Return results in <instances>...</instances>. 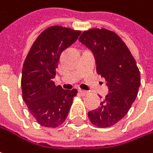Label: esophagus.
Returning <instances> with one entry per match:
<instances>
[{"mask_svg":"<svg viewBox=\"0 0 153 153\" xmlns=\"http://www.w3.org/2000/svg\"><path fill=\"white\" fill-rule=\"evenodd\" d=\"M79 93L81 96H86V95H88V91H86V90H82V89H79Z\"/></svg>","mask_w":153,"mask_h":153,"instance_id":"esophagus-1","label":"esophagus"}]
</instances>
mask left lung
<instances>
[{
    "label": "left lung",
    "mask_w": 153,
    "mask_h": 153,
    "mask_svg": "<svg viewBox=\"0 0 153 153\" xmlns=\"http://www.w3.org/2000/svg\"><path fill=\"white\" fill-rule=\"evenodd\" d=\"M79 41L92 52L97 72L109 88L100 106L88 111V118L97 127H111L128 113L137 98L141 81L136 60L122 40L106 29L85 31Z\"/></svg>",
    "instance_id": "8db88e82"
}]
</instances>
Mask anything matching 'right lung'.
Wrapping results in <instances>:
<instances>
[{"label":"right lung","instance_id":"add662e5","mask_svg":"<svg viewBox=\"0 0 153 153\" xmlns=\"http://www.w3.org/2000/svg\"><path fill=\"white\" fill-rule=\"evenodd\" d=\"M80 32L51 26L33 42L23 65V99L37 122L47 128L62 124L70 111L77 89H63L53 79L61 54L77 41Z\"/></svg>","mask_w":153,"mask_h":153}]
</instances>
